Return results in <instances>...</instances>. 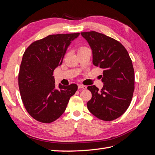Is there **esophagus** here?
<instances>
[{
    "mask_svg": "<svg viewBox=\"0 0 155 155\" xmlns=\"http://www.w3.org/2000/svg\"><path fill=\"white\" fill-rule=\"evenodd\" d=\"M78 88H79V89H86L87 87L84 86V85H83V84H78Z\"/></svg>",
    "mask_w": 155,
    "mask_h": 155,
    "instance_id": "obj_1",
    "label": "esophagus"
}]
</instances>
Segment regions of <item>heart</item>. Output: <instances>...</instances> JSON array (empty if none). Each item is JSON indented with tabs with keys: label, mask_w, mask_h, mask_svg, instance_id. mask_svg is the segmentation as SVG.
Listing matches in <instances>:
<instances>
[{
	"label": "heart",
	"mask_w": 155,
	"mask_h": 155,
	"mask_svg": "<svg viewBox=\"0 0 155 155\" xmlns=\"http://www.w3.org/2000/svg\"><path fill=\"white\" fill-rule=\"evenodd\" d=\"M86 48H85V47H81V48H79V49H78V51L84 50V49H86Z\"/></svg>",
	"instance_id": "1"
}]
</instances>
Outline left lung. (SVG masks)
Returning <instances> with one entry per match:
<instances>
[{"mask_svg":"<svg viewBox=\"0 0 155 155\" xmlns=\"http://www.w3.org/2000/svg\"><path fill=\"white\" fill-rule=\"evenodd\" d=\"M93 51V63L103 70L101 91L93 85L88 110L104 121L113 120L127 110L134 90V72L127 49L120 42L95 31L81 32Z\"/></svg>","mask_w":155,"mask_h":155,"instance_id":"1","label":"left lung"}]
</instances>
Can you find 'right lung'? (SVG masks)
<instances>
[{
  "mask_svg": "<svg viewBox=\"0 0 155 155\" xmlns=\"http://www.w3.org/2000/svg\"><path fill=\"white\" fill-rule=\"evenodd\" d=\"M79 32L48 35L36 41L26 49L18 72L21 99L28 114L37 121L51 123L63 114L78 87L58 84L54 69L61 66L68 47Z\"/></svg>",
  "mask_w": 155,
  "mask_h": 155,
  "instance_id": "right-lung-1",
  "label": "right lung"
}]
</instances>
